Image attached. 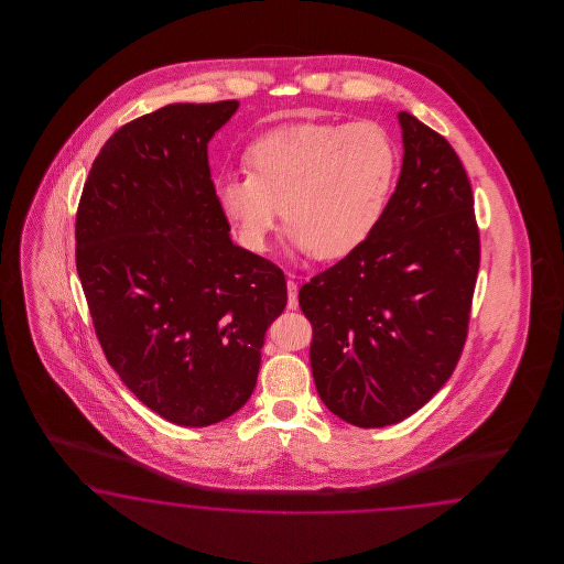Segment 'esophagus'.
I'll return each mask as SVG.
<instances>
[{
	"instance_id": "34e87169",
	"label": "esophagus",
	"mask_w": 564,
	"mask_h": 564,
	"mask_svg": "<svg viewBox=\"0 0 564 564\" xmlns=\"http://www.w3.org/2000/svg\"><path fill=\"white\" fill-rule=\"evenodd\" d=\"M288 307L290 310L297 307V283L293 279L288 281Z\"/></svg>"
}]
</instances>
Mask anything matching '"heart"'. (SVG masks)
Segmentation results:
<instances>
[{"instance_id": "obj_1", "label": "heart", "mask_w": 564, "mask_h": 564, "mask_svg": "<svg viewBox=\"0 0 564 564\" xmlns=\"http://www.w3.org/2000/svg\"><path fill=\"white\" fill-rule=\"evenodd\" d=\"M397 165L393 138L372 121L285 126L257 138L248 173L219 177L215 196L243 248L264 252L283 208L291 248L333 260L375 231Z\"/></svg>"}]
</instances>
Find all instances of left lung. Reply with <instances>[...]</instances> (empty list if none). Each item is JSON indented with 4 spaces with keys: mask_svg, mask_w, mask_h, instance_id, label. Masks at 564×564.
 Returning a JSON list of instances; mask_svg holds the SVG:
<instances>
[{
    "mask_svg": "<svg viewBox=\"0 0 564 564\" xmlns=\"http://www.w3.org/2000/svg\"><path fill=\"white\" fill-rule=\"evenodd\" d=\"M403 165L368 239L300 290L323 403L347 424L384 427L451 378L479 269L474 194L453 147L399 113Z\"/></svg>",
    "mask_w": 564,
    "mask_h": 564,
    "instance_id": "obj_1",
    "label": "left lung"
}]
</instances>
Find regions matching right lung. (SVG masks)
<instances>
[{
    "label": "right lung",
    "mask_w": 564,
    "mask_h": 564,
    "mask_svg": "<svg viewBox=\"0 0 564 564\" xmlns=\"http://www.w3.org/2000/svg\"><path fill=\"white\" fill-rule=\"evenodd\" d=\"M238 107L173 102L121 126L76 215V269L105 358L177 426L243 408L288 304L283 271L229 238L210 180L208 140Z\"/></svg>",
    "instance_id": "right-lung-1"
}]
</instances>
